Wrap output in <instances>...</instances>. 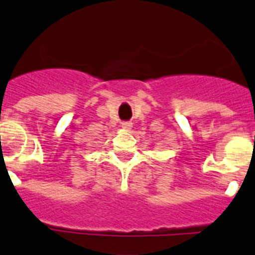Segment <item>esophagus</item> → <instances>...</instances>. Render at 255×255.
<instances>
[{
	"mask_svg": "<svg viewBox=\"0 0 255 255\" xmlns=\"http://www.w3.org/2000/svg\"><path fill=\"white\" fill-rule=\"evenodd\" d=\"M121 126H123V129L130 130L132 128V123H130V121H123V123H121Z\"/></svg>",
	"mask_w": 255,
	"mask_h": 255,
	"instance_id": "1",
	"label": "esophagus"
}]
</instances>
